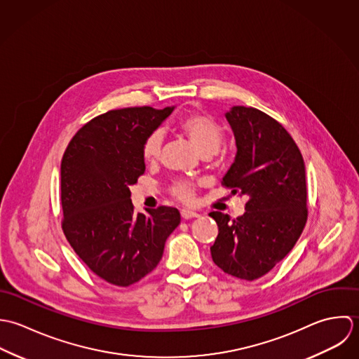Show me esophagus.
Masks as SVG:
<instances>
[{
    "mask_svg": "<svg viewBox=\"0 0 359 359\" xmlns=\"http://www.w3.org/2000/svg\"><path fill=\"white\" fill-rule=\"evenodd\" d=\"M180 215L183 219H193V217H200V214L197 212H193V211H189V210H182Z\"/></svg>",
    "mask_w": 359,
    "mask_h": 359,
    "instance_id": "34e87169",
    "label": "esophagus"
}]
</instances>
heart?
Listing matches in <instances>:
<instances>
[{"instance_id": "obj_1", "label": "heart", "mask_w": 359, "mask_h": 359, "mask_svg": "<svg viewBox=\"0 0 359 359\" xmlns=\"http://www.w3.org/2000/svg\"><path fill=\"white\" fill-rule=\"evenodd\" d=\"M180 130L204 156L215 154L223 142V128L211 116L204 114H191L179 121ZM163 133L161 130L152 132L143 144V158L145 162H155L162 151ZM172 194L184 201H194V183L191 180H176L170 187Z\"/></svg>"}]
</instances>
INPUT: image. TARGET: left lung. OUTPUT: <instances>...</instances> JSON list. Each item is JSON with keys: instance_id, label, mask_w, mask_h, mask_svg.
<instances>
[{"instance_id": "left-lung-1", "label": "left lung", "mask_w": 359, "mask_h": 359, "mask_svg": "<svg viewBox=\"0 0 359 359\" xmlns=\"http://www.w3.org/2000/svg\"><path fill=\"white\" fill-rule=\"evenodd\" d=\"M226 119L237 152L222 184L248 201L236 219L210 214L219 229L211 255L224 273L255 280L286 257L305 227V165L286 129L265 112L238 105Z\"/></svg>"}]
</instances>
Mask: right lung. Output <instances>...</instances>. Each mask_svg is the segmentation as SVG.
Returning a JSON list of instances; mask_svg holds the SVG:
<instances>
[{
    "instance_id": "obj_1",
    "label": "right lung",
    "mask_w": 359,
    "mask_h": 359,
    "mask_svg": "<svg viewBox=\"0 0 359 359\" xmlns=\"http://www.w3.org/2000/svg\"><path fill=\"white\" fill-rule=\"evenodd\" d=\"M175 107L108 111L87 122L61 162L62 230L79 258L102 280L128 287L159 264L180 212L136 214L130 186L145 170L143 144Z\"/></svg>"
}]
</instances>
